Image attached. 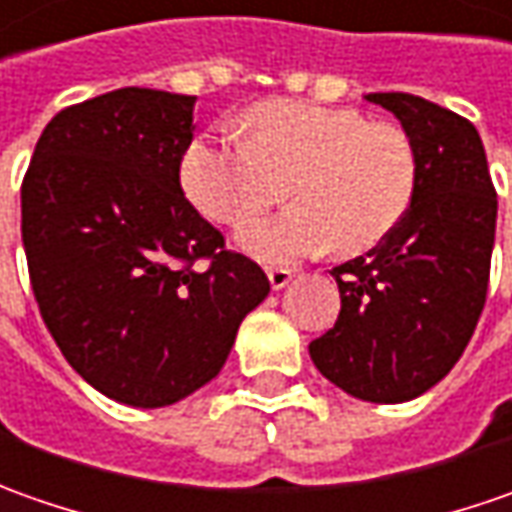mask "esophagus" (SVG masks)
Wrapping results in <instances>:
<instances>
[{"label": "esophagus", "mask_w": 512, "mask_h": 512, "mask_svg": "<svg viewBox=\"0 0 512 512\" xmlns=\"http://www.w3.org/2000/svg\"><path fill=\"white\" fill-rule=\"evenodd\" d=\"M266 274H269V283H272L274 291L286 289L291 280V269H283V266H272V269H266Z\"/></svg>", "instance_id": "esophagus-1"}]
</instances>
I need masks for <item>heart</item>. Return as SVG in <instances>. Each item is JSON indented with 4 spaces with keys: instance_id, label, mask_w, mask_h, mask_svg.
Segmentation results:
<instances>
[{
    "instance_id": "b5f03b06",
    "label": "heart",
    "mask_w": 512,
    "mask_h": 512,
    "mask_svg": "<svg viewBox=\"0 0 512 512\" xmlns=\"http://www.w3.org/2000/svg\"><path fill=\"white\" fill-rule=\"evenodd\" d=\"M243 144L195 135L181 152L178 181L209 221L240 226L266 203L263 172L283 175L289 212L249 223L238 246L283 266L331 243L360 255L397 226L416 189V150L397 124H368L354 110L297 98L260 101L240 115Z\"/></svg>"
}]
</instances>
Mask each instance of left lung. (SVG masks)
I'll return each instance as SVG.
<instances>
[{
  "mask_svg": "<svg viewBox=\"0 0 512 512\" xmlns=\"http://www.w3.org/2000/svg\"><path fill=\"white\" fill-rule=\"evenodd\" d=\"M416 150L405 218L365 255L334 266L340 317L311 340L317 371L365 402H408L448 374L485 309L496 189L476 127L411 93H368Z\"/></svg>",
  "mask_w": 512,
  "mask_h": 512,
  "instance_id": "obj_1",
  "label": "left lung"
}]
</instances>
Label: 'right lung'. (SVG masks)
Returning <instances> with one entry per match:
<instances>
[{
    "mask_svg": "<svg viewBox=\"0 0 512 512\" xmlns=\"http://www.w3.org/2000/svg\"><path fill=\"white\" fill-rule=\"evenodd\" d=\"M195 96L147 87L64 107L22 181V243L47 331L81 377L164 408L218 377L269 280L184 198Z\"/></svg>",
    "mask_w": 512,
    "mask_h": 512,
    "instance_id": "obj_1",
    "label": "right lung"
}]
</instances>
